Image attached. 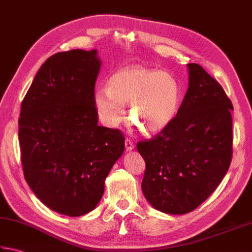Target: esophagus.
Masks as SVG:
<instances>
[{
    "label": "esophagus",
    "mask_w": 252,
    "mask_h": 252,
    "mask_svg": "<svg viewBox=\"0 0 252 252\" xmlns=\"http://www.w3.org/2000/svg\"><path fill=\"white\" fill-rule=\"evenodd\" d=\"M134 147H135L134 142H132L130 139L127 138V139L125 140V148H126V151L132 150V149H134Z\"/></svg>",
    "instance_id": "34e87169"
}]
</instances>
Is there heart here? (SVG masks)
Listing matches in <instances>:
<instances>
[{
    "label": "heart",
    "mask_w": 252,
    "mask_h": 252,
    "mask_svg": "<svg viewBox=\"0 0 252 252\" xmlns=\"http://www.w3.org/2000/svg\"><path fill=\"white\" fill-rule=\"evenodd\" d=\"M181 91L172 75L157 69L131 65L116 71L108 87H98L93 101L104 125L115 127L124 121L129 102V118L146 134L164 129L177 115Z\"/></svg>",
    "instance_id": "b5f03b06"
}]
</instances>
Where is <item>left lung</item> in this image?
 Masks as SVG:
<instances>
[{
    "label": "left lung",
    "instance_id": "left-lung-1",
    "mask_svg": "<svg viewBox=\"0 0 252 252\" xmlns=\"http://www.w3.org/2000/svg\"><path fill=\"white\" fill-rule=\"evenodd\" d=\"M189 88L173 121L137 142L146 162L141 189L156 210L187 214L220 185L232 158L231 101L200 64L189 63Z\"/></svg>",
    "mask_w": 252,
    "mask_h": 252
}]
</instances>
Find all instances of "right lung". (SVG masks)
<instances>
[{"instance_id": "add662e5", "label": "right lung", "mask_w": 252, "mask_h": 252, "mask_svg": "<svg viewBox=\"0 0 252 252\" xmlns=\"http://www.w3.org/2000/svg\"><path fill=\"white\" fill-rule=\"evenodd\" d=\"M99 67L96 50L52 55L35 75L18 120L26 182L47 207L71 217L95 208L125 150L121 130L97 125Z\"/></svg>"}]
</instances>
